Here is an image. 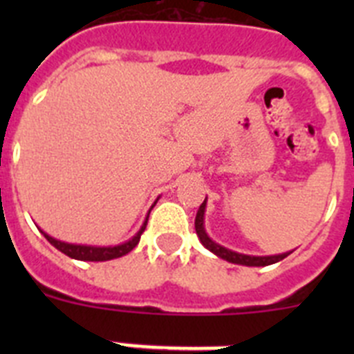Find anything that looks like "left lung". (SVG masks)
Instances as JSON below:
<instances>
[{"mask_svg": "<svg viewBox=\"0 0 354 354\" xmlns=\"http://www.w3.org/2000/svg\"><path fill=\"white\" fill-rule=\"evenodd\" d=\"M204 211H205V200L204 204L200 205L198 212H196V218H195V230H196V236L200 237L202 241V245L205 246L207 250H211L212 253H216L218 257L225 259L228 262H234V264H243V266H270L274 264V262L282 261L286 259L289 253H282V255H271V257H252V255H243V253H236L232 250H227L223 246H220L218 243L211 239V237L205 234L204 230Z\"/></svg>", "mask_w": 354, "mask_h": 354, "instance_id": "obj_1", "label": "left lung"}]
</instances>
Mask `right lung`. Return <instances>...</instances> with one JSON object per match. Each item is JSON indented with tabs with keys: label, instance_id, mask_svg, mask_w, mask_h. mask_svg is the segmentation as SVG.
Wrapping results in <instances>:
<instances>
[{
	"label": "right lung",
	"instance_id": "1",
	"mask_svg": "<svg viewBox=\"0 0 354 354\" xmlns=\"http://www.w3.org/2000/svg\"><path fill=\"white\" fill-rule=\"evenodd\" d=\"M147 227V221L143 223V227L140 228V232L129 239L127 243L124 245H118V246H104V248H97V246H81V245H68V243H62V241L55 239V237L48 236L46 232L44 237L51 243L55 248L60 250L62 253L68 255L71 259H77V261H92V262H102V261H111V259H118L122 255H126L129 253L134 246L140 243V237H142L143 230Z\"/></svg>",
	"mask_w": 354,
	"mask_h": 354
}]
</instances>
